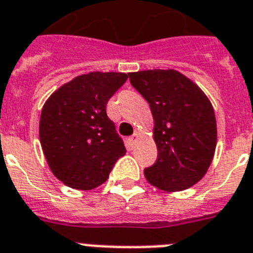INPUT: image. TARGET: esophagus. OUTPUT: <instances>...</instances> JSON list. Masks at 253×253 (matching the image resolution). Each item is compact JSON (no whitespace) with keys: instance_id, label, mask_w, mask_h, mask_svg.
Here are the masks:
<instances>
[{"instance_id":"34e87169","label":"esophagus","mask_w":253,"mask_h":253,"mask_svg":"<svg viewBox=\"0 0 253 253\" xmlns=\"http://www.w3.org/2000/svg\"><path fill=\"white\" fill-rule=\"evenodd\" d=\"M138 139H139V132H134V134L128 138V144H130L131 147H134L135 143L138 142Z\"/></svg>"}]
</instances>
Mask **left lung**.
<instances>
[{
    "label": "left lung",
    "mask_w": 253,
    "mask_h": 253,
    "mask_svg": "<svg viewBox=\"0 0 253 253\" xmlns=\"http://www.w3.org/2000/svg\"><path fill=\"white\" fill-rule=\"evenodd\" d=\"M132 87L148 102L158 159L144 169L152 186L183 191L207 172L216 148V119L202 90L176 70L130 73Z\"/></svg>",
    "instance_id": "obj_1"
}]
</instances>
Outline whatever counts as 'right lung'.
I'll list each match as a JSON object with an SVG mask.
<instances>
[{
  "instance_id": "1",
  "label": "right lung",
  "mask_w": 253,
  "mask_h": 253,
  "mask_svg": "<svg viewBox=\"0 0 253 253\" xmlns=\"http://www.w3.org/2000/svg\"><path fill=\"white\" fill-rule=\"evenodd\" d=\"M127 78L125 73L92 71L75 77L45 102L40 140L51 172L66 186H101L126 154L106 105Z\"/></svg>"
}]
</instances>
